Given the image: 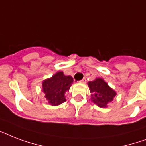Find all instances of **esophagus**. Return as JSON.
I'll return each mask as SVG.
<instances>
[{
  "instance_id": "1",
  "label": "esophagus",
  "mask_w": 146,
  "mask_h": 146,
  "mask_svg": "<svg viewBox=\"0 0 146 146\" xmlns=\"http://www.w3.org/2000/svg\"><path fill=\"white\" fill-rule=\"evenodd\" d=\"M80 82H82V83H86V78H83L82 80H80Z\"/></svg>"
}]
</instances>
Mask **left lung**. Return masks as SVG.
<instances>
[{"mask_svg": "<svg viewBox=\"0 0 146 146\" xmlns=\"http://www.w3.org/2000/svg\"><path fill=\"white\" fill-rule=\"evenodd\" d=\"M89 90L91 92L92 99L101 108L106 107L108 103L111 102L115 97L116 92L108 86L102 79H96L88 83Z\"/></svg>", "mask_w": 146, "mask_h": 146, "instance_id": "8db88e82", "label": "left lung"}]
</instances>
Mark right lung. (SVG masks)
Here are the masks:
<instances>
[{
    "label": "right lung",
    "mask_w": 146,
    "mask_h": 146,
    "mask_svg": "<svg viewBox=\"0 0 146 146\" xmlns=\"http://www.w3.org/2000/svg\"><path fill=\"white\" fill-rule=\"evenodd\" d=\"M73 78L65 76L63 72H58L42 83L45 97L52 105H58L66 101L64 93L70 88Z\"/></svg>",
    "instance_id": "right-lung-1"
}]
</instances>
